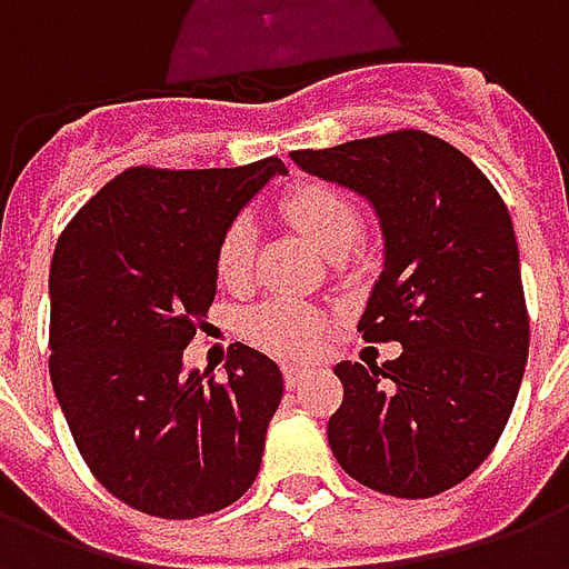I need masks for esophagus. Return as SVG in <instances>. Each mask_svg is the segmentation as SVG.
<instances>
[{"label":"esophagus","instance_id":"esophagus-1","mask_svg":"<svg viewBox=\"0 0 569 569\" xmlns=\"http://www.w3.org/2000/svg\"><path fill=\"white\" fill-rule=\"evenodd\" d=\"M308 378V369H301V366H283V381L286 387L292 390V387H298V383Z\"/></svg>","mask_w":569,"mask_h":569}]
</instances>
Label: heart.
<instances>
[{
	"instance_id": "obj_1",
	"label": "heart",
	"mask_w": 569,
	"mask_h": 569,
	"mask_svg": "<svg viewBox=\"0 0 569 569\" xmlns=\"http://www.w3.org/2000/svg\"><path fill=\"white\" fill-rule=\"evenodd\" d=\"M280 212L289 222L329 256H345L362 240V210L338 186L310 179L289 188L280 198ZM256 259V224L247 216H237L224 228L216 247V277L231 289L247 286ZM326 329V317L296 298H268L243 317V335L249 345L268 350L273 357H308Z\"/></svg>"
}]
</instances>
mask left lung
<instances>
[{
    "mask_svg": "<svg viewBox=\"0 0 569 569\" xmlns=\"http://www.w3.org/2000/svg\"><path fill=\"white\" fill-rule=\"evenodd\" d=\"M292 161L375 203L387 256L359 332L402 345V357L381 366H335L345 383L329 418L335 460L359 485L402 500L451 490L497 448L530 347L500 191L463 151L415 128L298 149Z\"/></svg>",
    "mask_w": 569,
    "mask_h": 569,
    "instance_id": "left-lung-1",
    "label": "left lung"
}]
</instances>
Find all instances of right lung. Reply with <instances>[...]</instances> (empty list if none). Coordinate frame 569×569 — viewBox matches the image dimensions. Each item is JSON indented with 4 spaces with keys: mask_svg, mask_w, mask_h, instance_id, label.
<instances>
[{
    "mask_svg": "<svg viewBox=\"0 0 569 569\" xmlns=\"http://www.w3.org/2000/svg\"><path fill=\"white\" fill-rule=\"evenodd\" d=\"M280 158L173 170L140 163L106 182L57 240L48 371L91 476L154 518H200L256 481L283 399L277 362L231 347L224 378L182 371L207 326L216 247Z\"/></svg>",
    "mask_w": 569,
    "mask_h": 569,
    "instance_id": "right-lung-1",
    "label": "right lung"
}]
</instances>
